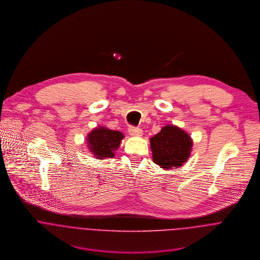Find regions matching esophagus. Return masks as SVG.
Segmentation results:
<instances>
[{
  "instance_id": "esophagus-1",
  "label": "esophagus",
  "mask_w": 260,
  "mask_h": 260,
  "mask_svg": "<svg viewBox=\"0 0 260 260\" xmlns=\"http://www.w3.org/2000/svg\"><path fill=\"white\" fill-rule=\"evenodd\" d=\"M128 132H129V134H130L131 136H134V137H139V136H141L142 133H143V131H142L140 128H138V127H133V126L128 129Z\"/></svg>"
}]
</instances>
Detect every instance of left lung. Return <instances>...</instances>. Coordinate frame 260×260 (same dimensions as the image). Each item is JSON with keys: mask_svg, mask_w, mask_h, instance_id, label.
<instances>
[{"mask_svg": "<svg viewBox=\"0 0 260 260\" xmlns=\"http://www.w3.org/2000/svg\"><path fill=\"white\" fill-rule=\"evenodd\" d=\"M192 144V139L185 131L166 125L150 139L153 162L164 169L180 167L189 158Z\"/></svg>", "mask_w": 260, "mask_h": 260, "instance_id": "1", "label": "left lung"}]
</instances>
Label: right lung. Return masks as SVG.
Listing matches in <instances>:
<instances>
[{
  "mask_svg": "<svg viewBox=\"0 0 260 260\" xmlns=\"http://www.w3.org/2000/svg\"><path fill=\"white\" fill-rule=\"evenodd\" d=\"M124 135L120 131L99 127L92 130L87 136L88 147L97 159L112 158L116 149L120 146Z\"/></svg>",
  "mask_w": 260,
  "mask_h": 260,
  "instance_id": "obj_1",
  "label": "right lung"
}]
</instances>
